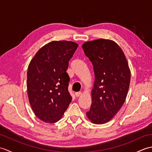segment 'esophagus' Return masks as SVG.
I'll list each match as a JSON object with an SVG mask.
<instances>
[{
  "instance_id": "1",
  "label": "esophagus",
  "mask_w": 152,
  "mask_h": 152,
  "mask_svg": "<svg viewBox=\"0 0 152 152\" xmlns=\"http://www.w3.org/2000/svg\"><path fill=\"white\" fill-rule=\"evenodd\" d=\"M81 95H82V92H80V91L75 93V96H76V97H78V96H80Z\"/></svg>"
}]
</instances>
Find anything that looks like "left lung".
Returning a JSON list of instances; mask_svg holds the SVG:
<instances>
[{
    "instance_id": "1",
    "label": "left lung",
    "mask_w": 152,
    "mask_h": 152,
    "mask_svg": "<svg viewBox=\"0 0 152 152\" xmlns=\"http://www.w3.org/2000/svg\"><path fill=\"white\" fill-rule=\"evenodd\" d=\"M82 48L95 73L92 103L86 115L93 124H104L124 104L129 88L131 70L124 51L114 41L100 38L83 43Z\"/></svg>"
}]
</instances>
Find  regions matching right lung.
<instances>
[{"label":"right lung","instance_id":"add662e5","mask_svg":"<svg viewBox=\"0 0 152 152\" xmlns=\"http://www.w3.org/2000/svg\"><path fill=\"white\" fill-rule=\"evenodd\" d=\"M78 46L71 41L50 42L37 51L28 64V101L34 114L42 121H58L72 101L66 71Z\"/></svg>","mask_w":152,"mask_h":152}]
</instances>
